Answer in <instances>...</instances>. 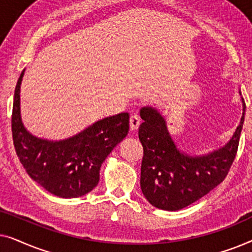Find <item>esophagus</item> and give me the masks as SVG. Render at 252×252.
Returning a JSON list of instances; mask_svg holds the SVG:
<instances>
[{
  "instance_id": "34e87169",
  "label": "esophagus",
  "mask_w": 252,
  "mask_h": 252,
  "mask_svg": "<svg viewBox=\"0 0 252 252\" xmlns=\"http://www.w3.org/2000/svg\"><path fill=\"white\" fill-rule=\"evenodd\" d=\"M140 123H141V122H140L139 116H137V115H132V116H130V118H129V126H130V129L135 130V129L139 128Z\"/></svg>"
}]
</instances>
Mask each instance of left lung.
<instances>
[{
    "label": "left lung",
    "instance_id": "8db88e82",
    "mask_svg": "<svg viewBox=\"0 0 252 252\" xmlns=\"http://www.w3.org/2000/svg\"><path fill=\"white\" fill-rule=\"evenodd\" d=\"M241 123L228 143L202 157L180 153L167 132L163 117L153 108H143L139 139L143 147L141 189L151 205L177 211L205 196L228 174L239 148L246 103Z\"/></svg>",
    "mask_w": 252,
    "mask_h": 252
}]
</instances>
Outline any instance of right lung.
<instances>
[{"label":"right lung","mask_w":252,"mask_h":252,"mask_svg":"<svg viewBox=\"0 0 252 252\" xmlns=\"http://www.w3.org/2000/svg\"><path fill=\"white\" fill-rule=\"evenodd\" d=\"M24 71L15 89L11 129L20 163L34 181L51 194L74 198L92 191L99 181V168L113 148L127 135V112L104 118L84 132L60 142L37 139L20 120L19 92Z\"/></svg>","instance_id":"obj_1"}]
</instances>
